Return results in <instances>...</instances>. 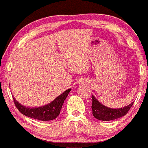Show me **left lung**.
<instances>
[{"mask_svg": "<svg viewBox=\"0 0 148 148\" xmlns=\"http://www.w3.org/2000/svg\"><path fill=\"white\" fill-rule=\"evenodd\" d=\"M92 102L91 108H92V114L95 118L101 121H111L125 115L134 103V102H132L130 104L125 107L113 109L102 105L100 102L98 101V100L95 99L93 95H92Z\"/></svg>", "mask_w": 148, "mask_h": 148, "instance_id": "8db88e82", "label": "left lung"}]
</instances>
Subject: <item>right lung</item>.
I'll use <instances>...</instances> for the list:
<instances>
[{"label":"right lung","mask_w":148,"mask_h":148,"mask_svg":"<svg viewBox=\"0 0 148 148\" xmlns=\"http://www.w3.org/2000/svg\"><path fill=\"white\" fill-rule=\"evenodd\" d=\"M71 89H68L58 96L49 104L38 108H27L21 105L13 97L14 104L18 110L24 115L40 121H50L55 119L60 114L64 101Z\"/></svg>","instance_id":"obj_1"}]
</instances>
